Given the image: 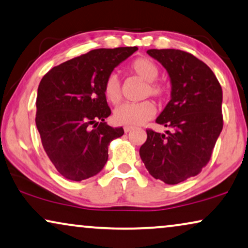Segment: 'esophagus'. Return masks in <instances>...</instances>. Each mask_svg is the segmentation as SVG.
Returning a JSON list of instances; mask_svg holds the SVG:
<instances>
[{"mask_svg":"<svg viewBox=\"0 0 248 248\" xmlns=\"http://www.w3.org/2000/svg\"><path fill=\"white\" fill-rule=\"evenodd\" d=\"M124 133H129V131L133 130V128H131V127H124Z\"/></svg>","mask_w":248,"mask_h":248,"instance_id":"obj_1","label":"esophagus"}]
</instances>
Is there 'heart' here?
I'll return each mask as SVG.
<instances>
[{
	"label": "heart",
	"instance_id": "obj_1",
	"mask_svg": "<svg viewBox=\"0 0 248 248\" xmlns=\"http://www.w3.org/2000/svg\"><path fill=\"white\" fill-rule=\"evenodd\" d=\"M130 71L146 81L144 95L145 96L161 97L164 93L163 87L157 84L158 67L154 61L147 58H138L129 65ZM104 95L108 102L117 104L121 100V85L119 77L115 74L108 76L104 84ZM155 107L150 101L140 103H124L115 108L113 120L115 124L126 127H136L151 120L155 115Z\"/></svg>",
	"mask_w": 248,
	"mask_h": 248
}]
</instances>
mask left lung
<instances>
[{"label":"left lung","instance_id":"8db88e82","mask_svg":"<svg viewBox=\"0 0 248 248\" xmlns=\"http://www.w3.org/2000/svg\"><path fill=\"white\" fill-rule=\"evenodd\" d=\"M170 78L171 100L156 118L166 134L146 130L140 155L155 179L176 185L199 174L222 130V88L207 65L180 49H148Z\"/></svg>","mask_w":248,"mask_h":248}]
</instances>
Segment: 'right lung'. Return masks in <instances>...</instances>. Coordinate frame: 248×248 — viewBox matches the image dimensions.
<instances>
[{"label": "right lung", "mask_w": 248, "mask_h": 248, "mask_svg": "<svg viewBox=\"0 0 248 248\" xmlns=\"http://www.w3.org/2000/svg\"><path fill=\"white\" fill-rule=\"evenodd\" d=\"M137 49H93L52 68L39 82L36 126L46 154L67 179L97 174L108 161V144L124 135L122 127L105 122L111 110L104 84Z\"/></svg>", "instance_id": "right-lung-1"}]
</instances>
